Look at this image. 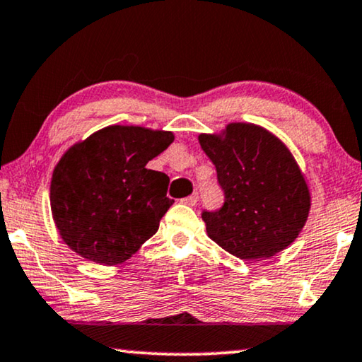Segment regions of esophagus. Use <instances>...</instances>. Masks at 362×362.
<instances>
[{"instance_id":"esophagus-1","label":"esophagus","mask_w":362,"mask_h":362,"mask_svg":"<svg viewBox=\"0 0 362 362\" xmlns=\"http://www.w3.org/2000/svg\"><path fill=\"white\" fill-rule=\"evenodd\" d=\"M197 199H199L197 194H191V196L181 199V204H186V206H196Z\"/></svg>"}]
</instances>
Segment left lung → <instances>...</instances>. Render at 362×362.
Wrapping results in <instances>:
<instances>
[{
  "mask_svg": "<svg viewBox=\"0 0 362 362\" xmlns=\"http://www.w3.org/2000/svg\"><path fill=\"white\" fill-rule=\"evenodd\" d=\"M197 139L225 192L220 211L202 214L207 237L245 261L271 258L294 243L312 194L289 146L251 122H230Z\"/></svg>",
  "mask_w": 362,
  "mask_h": 362,
  "instance_id": "8db88e82",
  "label": "left lung"
}]
</instances>
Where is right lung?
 I'll return each instance as SVG.
<instances>
[{"label": "right lung", "instance_id": "right-lung-1", "mask_svg": "<svg viewBox=\"0 0 362 362\" xmlns=\"http://www.w3.org/2000/svg\"><path fill=\"white\" fill-rule=\"evenodd\" d=\"M175 140L170 130L107 125L73 144L55 165L50 209L68 248L103 266H117L153 237L175 202L170 177L146 163Z\"/></svg>", "mask_w": 362, "mask_h": 362}]
</instances>
